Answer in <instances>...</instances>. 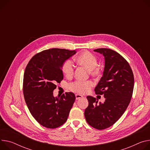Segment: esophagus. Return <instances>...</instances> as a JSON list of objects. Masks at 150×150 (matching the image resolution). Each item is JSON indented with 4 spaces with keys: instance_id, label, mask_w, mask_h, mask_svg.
Masks as SVG:
<instances>
[{
    "instance_id": "esophagus-1",
    "label": "esophagus",
    "mask_w": 150,
    "mask_h": 150,
    "mask_svg": "<svg viewBox=\"0 0 150 150\" xmlns=\"http://www.w3.org/2000/svg\"><path fill=\"white\" fill-rule=\"evenodd\" d=\"M75 97H76V100H78V99H81V98H83V96H82V95L78 94H75Z\"/></svg>"
}]
</instances>
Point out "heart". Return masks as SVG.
<instances>
[{
  "label": "heart",
  "mask_w": 150,
  "mask_h": 150,
  "mask_svg": "<svg viewBox=\"0 0 150 150\" xmlns=\"http://www.w3.org/2000/svg\"><path fill=\"white\" fill-rule=\"evenodd\" d=\"M76 62L88 69L91 75L99 77L103 73V68L98 64V58L88 51H84L77 56ZM75 71V66L71 60H67L62 66V72L67 78H71ZM94 84L91 81H76L71 83L68 88L69 90L78 94H86L90 91Z\"/></svg>",
  "instance_id": "b5f03b06"
}]
</instances>
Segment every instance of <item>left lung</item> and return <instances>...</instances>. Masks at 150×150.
Segmentation results:
<instances>
[{
  "instance_id": "obj_1",
  "label": "left lung",
  "mask_w": 150,
  "mask_h": 150,
  "mask_svg": "<svg viewBox=\"0 0 150 150\" xmlns=\"http://www.w3.org/2000/svg\"><path fill=\"white\" fill-rule=\"evenodd\" d=\"M94 51L105 57L103 76L94 91L103 95L105 100L98 104L96 98L87 96L84 115L90 126L103 130L112 126L125 112L132 97L134 76L127 61L117 52L108 48Z\"/></svg>"
}]
</instances>
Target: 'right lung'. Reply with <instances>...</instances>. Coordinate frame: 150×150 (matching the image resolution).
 Listing matches in <instances>:
<instances>
[{
    "instance_id": "right-lung-1",
    "label": "right lung",
    "mask_w": 150,
    "mask_h": 150,
    "mask_svg": "<svg viewBox=\"0 0 150 150\" xmlns=\"http://www.w3.org/2000/svg\"><path fill=\"white\" fill-rule=\"evenodd\" d=\"M75 53V50L60 48L44 50L32 57L25 67L23 85L24 99L32 116L44 127H60L69 116L75 94L66 92L55 98L53 91L63 79V63Z\"/></svg>"
}]
</instances>
